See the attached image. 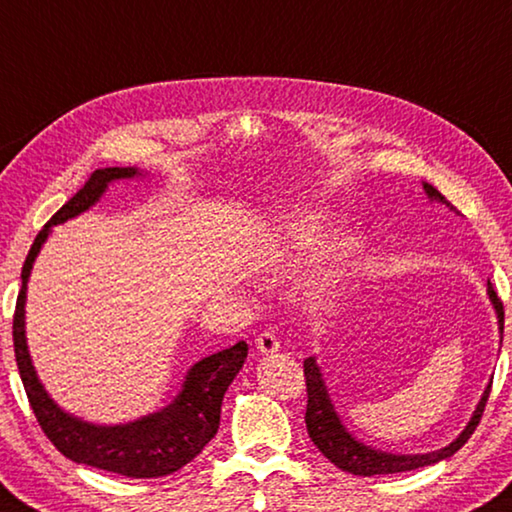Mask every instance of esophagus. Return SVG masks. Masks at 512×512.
<instances>
[{
  "label": "esophagus",
  "instance_id": "34e87169",
  "mask_svg": "<svg viewBox=\"0 0 512 512\" xmlns=\"http://www.w3.org/2000/svg\"><path fill=\"white\" fill-rule=\"evenodd\" d=\"M255 345H257V349L262 351V353H275L277 349H280V340H277V336H275L273 331H262L255 338Z\"/></svg>",
  "mask_w": 512,
  "mask_h": 512
}]
</instances>
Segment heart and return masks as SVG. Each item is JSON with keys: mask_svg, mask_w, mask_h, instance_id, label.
I'll list each match as a JSON object with an SVG mask.
<instances>
[{"mask_svg": "<svg viewBox=\"0 0 512 512\" xmlns=\"http://www.w3.org/2000/svg\"><path fill=\"white\" fill-rule=\"evenodd\" d=\"M320 219L318 217H311V219H302V221H293L291 226L286 230V248H293V250H302V248H309L315 239L320 235ZM353 246H356V239L349 232H342L336 239L331 241L329 248L324 250V257L320 262L318 268V282H315V288H324L331 286L333 282L338 280V275L342 273V268H345L347 259L353 253Z\"/></svg>", "mask_w": 512, "mask_h": 512, "instance_id": "1", "label": "heart"}]
</instances>
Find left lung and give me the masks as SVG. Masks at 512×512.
I'll return each instance as SVG.
<instances>
[{
  "label": "left lung",
  "instance_id": "obj_1",
  "mask_svg": "<svg viewBox=\"0 0 512 512\" xmlns=\"http://www.w3.org/2000/svg\"><path fill=\"white\" fill-rule=\"evenodd\" d=\"M423 188L427 192V197H430L432 201H439L445 208L459 212L439 190L432 188L430 183H423ZM488 295L492 300V306H495V311H497L499 331L504 333V304H501V300L497 297L495 288H492L490 282H488ZM304 378H306V396H309V401H306V416H304L306 432H309L311 441L318 445V450L333 463V466H338L340 470L351 472V475H358V477L394 475V472L432 466V463H439L443 459L452 457L454 452L461 450L463 445H466L472 432L477 430L483 410H486L490 387H492V383H490L486 392H483L481 401L475 410V416L470 418V423L466 425V430L459 434L457 441H452L450 445H445V448L430 452V454H389V452H380V450L369 448V445H365V443L356 441L345 430V427H342L340 418L331 405L327 387H324L320 367L315 365L313 358L304 360Z\"/></svg>",
  "mask_w": 512,
  "mask_h": 512
}]
</instances>
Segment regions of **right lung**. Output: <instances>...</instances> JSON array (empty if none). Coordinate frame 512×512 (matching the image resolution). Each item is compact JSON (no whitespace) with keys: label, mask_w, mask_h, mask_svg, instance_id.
Segmentation results:
<instances>
[{"label":"right lung","mask_w":512,"mask_h":512,"mask_svg":"<svg viewBox=\"0 0 512 512\" xmlns=\"http://www.w3.org/2000/svg\"><path fill=\"white\" fill-rule=\"evenodd\" d=\"M129 176H136L134 167H105V170H96L85 181V185L55 212L49 224L37 232L22 266V291L17 295L13 315V347L17 369H20V378L37 423H40L42 432L49 436V441L64 457L76 463H85V466L91 468L116 472V475L123 477L154 479L181 470L217 434L221 401H224L228 385L239 374L248 356L246 342L241 340L235 347L199 360L188 371V376H185L181 394L165 410L127 425L102 427L64 414L51 401L35 376L24 338L26 282H29L33 262L51 226L62 224V221L85 212L100 199L107 183L116 179H129Z\"/></svg>","instance_id":"add662e5"}]
</instances>
